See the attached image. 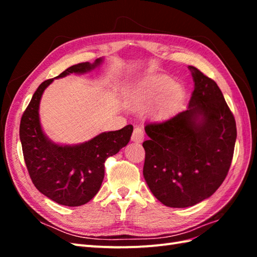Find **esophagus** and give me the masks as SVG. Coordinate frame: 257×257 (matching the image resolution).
<instances>
[{"label":"esophagus","mask_w":257,"mask_h":257,"mask_svg":"<svg viewBox=\"0 0 257 257\" xmlns=\"http://www.w3.org/2000/svg\"><path fill=\"white\" fill-rule=\"evenodd\" d=\"M145 138V133L144 129L141 127H136L134 129V133L132 136V140L135 141V143H143Z\"/></svg>","instance_id":"34e87169"}]
</instances>
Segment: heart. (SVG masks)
Returning <instances> with one entry per match:
<instances>
[{"label":"heart","mask_w":257,"mask_h":257,"mask_svg":"<svg viewBox=\"0 0 257 257\" xmlns=\"http://www.w3.org/2000/svg\"><path fill=\"white\" fill-rule=\"evenodd\" d=\"M184 91L168 76H152L134 84L127 92V102L134 108H147L159 101L162 113L170 111L182 99Z\"/></svg>","instance_id":"b5f03b06"}]
</instances>
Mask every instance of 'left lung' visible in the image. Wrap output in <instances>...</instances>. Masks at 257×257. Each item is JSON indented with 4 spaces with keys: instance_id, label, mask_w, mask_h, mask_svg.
I'll use <instances>...</instances> for the list:
<instances>
[{
    "instance_id": "obj_1",
    "label": "left lung",
    "mask_w": 257,
    "mask_h": 257,
    "mask_svg": "<svg viewBox=\"0 0 257 257\" xmlns=\"http://www.w3.org/2000/svg\"><path fill=\"white\" fill-rule=\"evenodd\" d=\"M194 90L185 110L145 127L144 177L156 198L170 207L200 203L227 176L236 123L219 86L189 66Z\"/></svg>"
}]
</instances>
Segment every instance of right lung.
Segmentation results:
<instances>
[{
    "instance_id": "1",
    "label": "right lung",
    "mask_w": 257,
    "mask_h": 257,
    "mask_svg": "<svg viewBox=\"0 0 257 257\" xmlns=\"http://www.w3.org/2000/svg\"><path fill=\"white\" fill-rule=\"evenodd\" d=\"M101 62L102 58H97L92 64L73 65L56 78L91 72ZM53 80L47 79L38 86L22 116V149L32 182L41 193L58 204L79 206L89 202L99 191L105 177V161L127 146L134 127L128 124L116 132L101 133L79 145L53 143L43 132L38 113L43 92Z\"/></svg>"
}]
</instances>
